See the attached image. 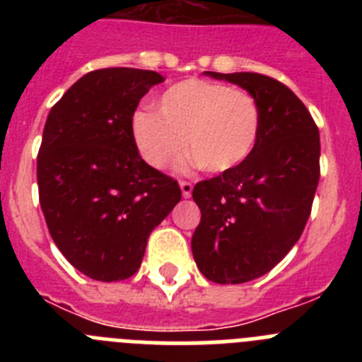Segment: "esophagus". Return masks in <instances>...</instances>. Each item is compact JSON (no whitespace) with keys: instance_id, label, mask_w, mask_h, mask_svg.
<instances>
[{"instance_id":"obj_1","label":"esophagus","mask_w":362,"mask_h":362,"mask_svg":"<svg viewBox=\"0 0 362 362\" xmlns=\"http://www.w3.org/2000/svg\"><path fill=\"white\" fill-rule=\"evenodd\" d=\"M181 192H183V197H190L192 196V190H194V185L190 181H181Z\"/></svg>"}]
</instances>
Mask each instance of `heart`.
I'll return each mask as SVG.
<instances>
[{
    "label": "heart",
    "mask_w": 362,
    "mask_h": 362,
    "mask_svg": "<svg viewBox=\"0 0 362 362\" xmlns=\"http://www.w3.org/2000/svg\"><path fill=\"white\" fill-rule=\"evenodd\" d=\"M158 113L137 112L136 145L148 165L166 168L190 150L203 170L223 174L248 159L261 129L257 101L223 83L187 79L158 101Z\"/></svg>",
    "instance_id": "obj_1"
}]
</instances>
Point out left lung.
Instances as JSON below:
<instances>
[{
	"label": "left lung",
	"mask_w": 362,
	"mask_h": 362,
	"mask_svg": "<svg viewBox=\"0 0 362 362\" xmlns=\"http://www.w3.org/2000/svg\"><path fill=\"white\" fill-rule=\"evenodd\" d=\"M210 76L243 86L261 112L248 159L192 190L201 210L192 235L197 268L214 283L239 284L270 272L300 238L321 175V141L308 108L277 79L255 72Z\"/></svg>",
	"instance_id": "obj_1"
}]
</instances>
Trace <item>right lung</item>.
<instances>
[{
    "instance_id": "add662e5",
    "label": "right lung",
    "mask_w": 362,
    "mask_h": 362,
    "mask_svg": "<svg viewBox=\"0 0 362 362\" xmlns=\"http://www.w3.org/2000/svg\"><path fill=\"white\" fill-rule=\"evenodd\" d=\"M161 81L153 70H92L45 123L37 152L41 210L66 261L95 281L132 277L152 230L181 201L177 181L146 165L134 139V112Z\"/></svg>"
}]
</instances>
